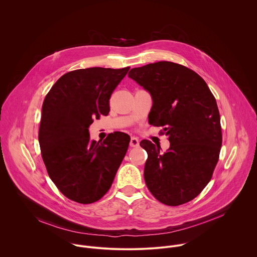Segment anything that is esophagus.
I'll use <instances>...</instances> for the list:
<instances>
[{"label": "esophagus", "instance_id": "esophagus-1", "mask_svg": "<svg viewBox=\"0 0 257 257\" xmlns=\"http://www.w3.org/2000/svg\"><path fill=\"white\" fill-rule=\"evenodd\" d=\"M130 146L132 147H140V140L138 138H135L133 137L131 139V142H130Z\"/></svg>", "mask_w": 257, "mask_h": 257}]
</instances>
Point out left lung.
Listing matches in <instances>:
<instances>
[{
  "instance_id": "left-lung-1",
  "label": "left lung",
  "mask_w": 257,
  "mask_h": 257,
  "mask_svg": "<svg viewBox=\"0 0 257 257\" xmlns=\"http://www.w3.org/2000/svg\"><path fill=\"white\" fill-rule=\"evenodd\" d=\"M128 77L150 94L148 122L162 126L170 147L149 141L145 180L161 203L179 206L197 197L210 182L221 147L217 102L204 79L183 65L169 61L133 68Z\"/></svg>"
}]
</instances>
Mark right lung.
Returning <instances> with one entry per match:
<instances>
[{
    "label": "right lung",
    "instance_id": "1",
    "mask_svg": "<svg viewBox=\"0 0 257 257\" xmlns=\"http://www.w3.org/2000/svg\"><path fill=\"white\" fill-rule=\"evenodd\" d=\"M130 67H92L61 76L46 95L38 142L47 173L59 191L80 204L100 200L110 188L131 138L120 132L91 141L93 119L110 111V95Z\"/></svg>",
    "mask_w": 257,
    "mask_h": 257
}]
</instances>
